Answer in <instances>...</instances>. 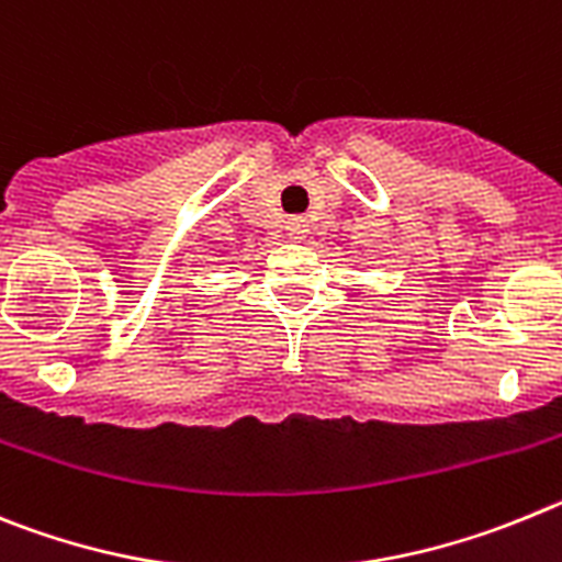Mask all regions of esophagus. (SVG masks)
Instances as JSON below:
<instances>
[{
	"label": "esophagus",
	"mask_w": 562,
	"mask_h": 562,
	"mask_svg": "<svg viewBox=\"0 0 562 562\" xmlns=\"http://www.w3.org/2000/svg\"><path fill=\"white\" fill-rule=\"evenodd\" d=\"M307 226L311 224H307L305 218H300V215H296V218H288V237H291V240H302V237H307V232H311Z\"/></svg>",
	"instance_id": "34e87169"
}]
</instances>
